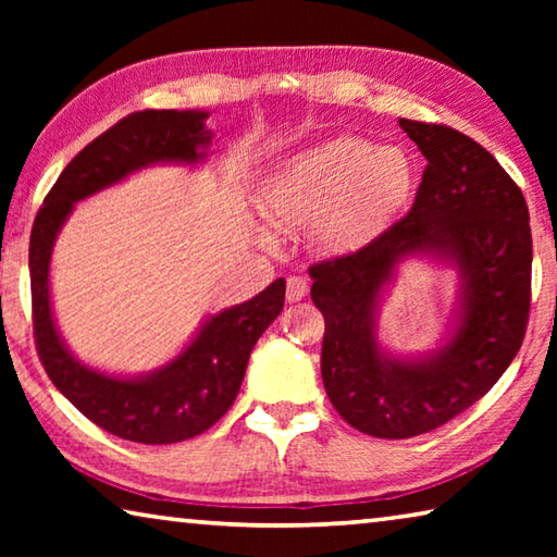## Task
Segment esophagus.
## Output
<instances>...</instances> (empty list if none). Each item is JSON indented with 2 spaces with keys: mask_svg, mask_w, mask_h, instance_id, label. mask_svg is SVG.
<instances>
[{
  "mask_svg": "<svg viewBox=\"0 0 557 557\" xmlns=\"http://www.w3.org/2000/svg\"><path fill=\"white\" fill-rule=\"evenodd\" d=\"M307 292H309V285H307L305 277H297V275H295V277L287 280V301L305 299Z\"/></svg>",
  "mask_w": 557,
  "mask_h": 557,
  "instance_id": "esophagus-1",
  "label": "esophagus"
}]
</instances>
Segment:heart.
<instances>
[{"mask_svg":"<svg viewBox=\"0 0 557 557\" xmlns=\"http://www.w3.org/2000/svg\"><path fill=\"white\" fill-rule=\"evenodd\" d=\"M414 169L408 154L361 137H334L309 147L270 178L262 211L282 228H305L326 219V238L351 245L400 209Z\"/></svg>","mask_w":557,"mask_h":557,"instance_id":"obj_1","label":"heart"}]
</instances>
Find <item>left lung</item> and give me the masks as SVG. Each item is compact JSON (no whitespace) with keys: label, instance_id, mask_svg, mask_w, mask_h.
Returning <instances> with one entry per match:
<instances>
[{"label":"left lung","instance_id":"1","mask_svg":"<svg viewBox=\"0 0 557 557\" xmlns=\"http://www.w3.org/2000/svg\"><path fill=\"white\" fill-rule=\"evenodd\" d=\"M428 159L414 203L351 256L309 268L324 314L322 379L336 412L371 437L405 440L445 425L492 391L523 344L533 240L521 188L494 154L437 122L400 120ZM408 255L456 262L460 324L432 357L400 362L374 338V305Z\"/></svg>","mask_w":557,"mask_h":557}]
</instances>
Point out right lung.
Here are the masks:
<instances>
[{"instance_id":"add662e5","label":"right lung","mask_w":557,"mask_h":557,"mask_svg":"<svg viewBox=\"0 0 557 557\" xmlns=\"http://www.w3.org/2000/svg\"><path fill=\"white\" fill-rule=\"evenodd\" d=\"M199 110H143L92 139L71 159L36 213L29 240L36 351L65 398L110 435L143 445H172L215 425L240 391L252 346L285 307L275 280L238 307L223 309L172 363L143 379H115L83 366L55 332L49 295L53 240L73 203L157 162H199L211 143Z\"/></svg>"}]
</instances>
